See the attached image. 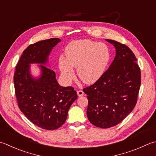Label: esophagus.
Returning a JSON list of instances; mask_svg holds the SVG:
<instances>
[{
	"instance_id": "34e87169",
	"label": "esophagus",
	"mask_w": 156,
	"mask_h": 156,
	"mask_svg": "<svg viewBox=\"0 0 156 156\" xmlns=\"http://www.w3.org/2000/svg\"><path fill=\"white\" fill-rule=\"evenodd\" d=\"M77 94H78V97H82V96H83L84 95V92L82 90H78L77 91Z\"/></svg>"
}]
</instances>
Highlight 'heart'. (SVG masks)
Instances as JSON below:
<instances>
[{"mask_svg":"<svg viewBox=\"0 0 156 156\" xmlns=\"http://www.w3.org/2000/svg\"><path fill=\"white\" fill-rule=\"evenodd\" d=\"M66 57L60 56L59 68L67 83L75 76L73 68H78V75L86 84H93L101 77L110 59L108 46L90 40H78L70 42L66 49Z\"/></svg>","mask_w":156,"mask_h":156,"instance_id":"obj_1","label":"heart"}]
</instances>
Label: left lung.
I'll return each mask as SVG.
<instances>
[{
	"label": "left lung",
	"mask_w": 156,
	"mask_h": 156,
	"mask_svg": "<svg viewBox=\"0 0 156 156\" xmlns=\"http://www.w3.org/2000/svg\"><path fill=\"white\" fill-rule=\"evenodd\" d=\"M116 55L98 80L83 88L88 100L87 114L94 126L108 129L118 124L136 105L141 87V69L126 44L113 40Z\"/></svg>",
	"instance_id": "obj_1"
}]
</instances>
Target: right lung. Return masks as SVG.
I'll return each mask as SVG.
<instances>
[{
  "label": "right lung",
  "mask_w": 156,
  "mask_h": 156,
  "mask_svg": "<svg viewBox=\"0 0 156 156\" xmlns=\"http://www.w3.org/2000/svg\"><path fill=\"white\" fill-rule=\"evenodd\" d=\"M61 40L41 41L29 45L21 55L14 73L15 93L20 110L28 120L45 130H55L62 126L70 106L77 99L72 87L59 85L55 72L41 66V77L34 80L30 75V63H45L53 48Z\"/></svg>",
  "instance_id": "obj_1"
}]
</instances>
